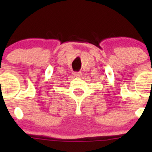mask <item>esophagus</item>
Instances as JSON below:
<instances>
[{
    "instance_id": "1",
    "label": "esophagus",
    "mask_w": 152,
    "mask_h": 152,
    "mask_svg": "<svg viewBox=\"0 0 152 152\" xmlns=\"http://www.w3.org/2000/svg\"><path fill=\"white\" fill-rule=\"evenodd\" d=\"M73 75H74L75 77H77V78H80L82 76V73L81 72H74L73 73Z\"/></svg>"
}]
</instances>
